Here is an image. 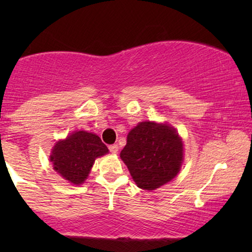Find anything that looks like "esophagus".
I'll use <instances>...</instances> for the list:
<instances>
[{
	"label": "esophagus",
	"instance_id": "obj_1",
	"mask_svg": "<svg viewBox=\"0 0 252 252\" xmlns=\"http://www.w3.org/2000/svg\"><path fill=\"white\" fill-rule=\"evenodd\" d=\"M118 149H119V147L117 146V144H112V146L109 147V150L111 154H117L118 153Z\"/></svg>",
	"mask_w": 252,
	"mask_h": 252
}]
</instances>
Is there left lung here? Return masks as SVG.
I'll list each match as a JSON object with an SVG mask.
<instances>
[{"label": "left lung", "mask_w": 252, "mask_h": 252, "mask_svg": "<svg viewBox=\"0 0 252 252\" xmlns=\"http://www.w3.org/2000/svg\"><path fill=\"white\" fill-rule=\"evenodd\" d=\"M120 158L137 187L154 190L177 177L184 160V144L167 124L142 122L130 129Z\"/></svg>", "instance_id": "left-lung-1"}]
</instances>
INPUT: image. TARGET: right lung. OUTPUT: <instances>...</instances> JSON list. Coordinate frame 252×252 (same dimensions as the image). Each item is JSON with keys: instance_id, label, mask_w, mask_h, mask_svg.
Masks as SVG:
<instances>
[{"instance_id": "1", "label": "right lung", "mask_w": 252, "mask_h": 252, "mask_svg": "<svg viewBox=\"0 0 252 252\" xmlns=\"http://www.w3.org/2000/svg\"><path fill=\"white\" fill-rule=\"evenodd\" d=\"M108 153V147L96 134L77 130L55 144L50 161L65 180L79 186L87 179L96 158Z\"/></svg>"}]
</instances>
